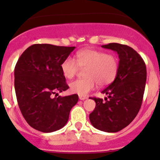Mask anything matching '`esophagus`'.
I'll return each mask as SVG.
<instances>
[{"mask_svg": "<svg viewBox=\"0 0 160 160\" xmlns=\"http://www.w3.org/2000/svg\"><path fill=\"white\" fill-rule=\"evenodd\" d=\"M79 98H80V100H81V101H83V100L87 99V97H84V96H79Z\"/></svg>", "mask_w": 160, "mask_h": 160, "instance_id": "34e87169", "label": "esophagus"}]
</instances>
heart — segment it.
<instances>
[{
  "label": "heart",
  "mask_w": 160,
  "mask_h": 160,
  "mask_svg": "<svg viewBox=\"0 0 160 160\" xmlns=\"http://www.w3.org/2000/svg\"><path fill=\"white\" fill-rule=\"evenodd\" d=\"M79 67L86 69L83 73L85 78L71 82L70 88L72 93L84 96L94 89L97 83L99 86L111 83L117 75L118 62L114 55L85 49L76 53V59L68 56L61 64L62 74L67 79H72L78 72Z\"/></svg>",
  "instance_id": "heart-1"
}]
</instances>
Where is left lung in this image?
Returning <instances> with one entry per match:
<instances>
[{"instance_id":"1","label":"left lung","mask_w":160,"mask_h":160,"mask_svg":"<svg viewBox=\"0 0 160 160\" xmlns=\"http://www.w3.org/2000/svg\"><path fill=\"white\" fill-rule=\"evenodd\" d=\"M101 47L118 53V70L114 81L101 91L108 95L105 101L91 98L96 107L89 118L97 129L117 132L128 126L140 110L146 87V67L140 55L126 45L109 43Z\"/></svg>"}]
</instances>
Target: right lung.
<instances>
[{
  "label": "right lung",
  "instance_id": "right-lung-1",
  "mask_svg": "<svg viewBox=\"0 0 160 160\" xmlns=\"http://www.w3.org/2000/svg\"><path fill=\"white\" fill-rule=\"evenodd\" d=\"M75 47L35 44L21 55L14 68L18 104L28 125L42 132L62 128L78 95L52 98L69 88L61 70Z\"/></svg>",
  "mask_w": 160,
  "mask_h": 160
}]
</instances>
